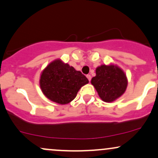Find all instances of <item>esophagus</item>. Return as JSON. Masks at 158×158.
Listing matches in <instances>:
<instances>
[{"instance_id":"esophagus-1","label":"esophagus","mask_w":158,"mask_h":158,"mask_svg":"<svg viewBox=\"0 0 158 158\" xmlns=\"http://www.w3.org/2000/svg\"><path fill=\"white\" fill-rule=\"evenodd\" d=\"M87 79H88L89 81H90V80H91V76L90 75H87Z\"/></svg>"}]
</instances>
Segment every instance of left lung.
<instances>
[{
	"label": "left lung",
	"instance_id": "1",
	"mask_svg": "<svg viewBox=\"0 0 158 158\" xmlns=\"http://www.w3.org/2000/svg\"><path fill=\"white\" fill-rule=\"evenodd\" d=\"M101 99L113 102L127 90L128 80L124 71L117 64H102L96 69V77L91 79Z\"/></svg>",
	"mask_w": 158,
	"mask_h": 158
}]
</instances>
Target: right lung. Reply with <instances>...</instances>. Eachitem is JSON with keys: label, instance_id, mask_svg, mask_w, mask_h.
Here are the masks:
<instances>
[{"label": "right lung", "instance_id": "add662e5", "mask_svg": "<svg viewBox=\"0 0 158 158\" xmlns=\"http://www.w3.org/2000/svg\"><path fill=\"white\" fill-rule=\"evenodd\" d=\"M88 82L80 71L60 59L50 62L42 71L40 78V86L45 97L60 104L70 103L81 87Z\"/></svg>", "mask_w": 158, "mask_h": 158}]
</instances>
